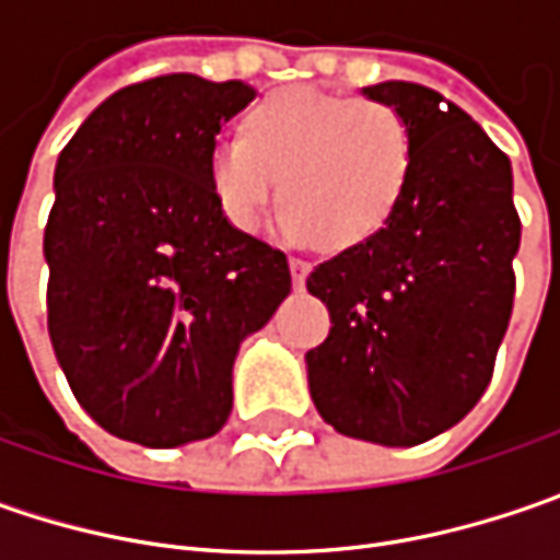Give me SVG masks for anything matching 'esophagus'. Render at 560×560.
Wrapping results in <instances>:
<instances>
[{
  "instance_id": "obj_1",
  "label": "esophagus",
  "mask_w": 560,
  "mask_h": 560,
  "mask_svg": "<svg viewBox=\"0 0 560 560\" xmlns=\"http://www.w3.org/2000/svg\"><path fill=\"white\" fill-rule=\"evenodd\" d=\"M290 270H292V287H295V290H302V287H305V277H308V270H312V265H308L305 258H290Z\"/></svg>"
}]
</instances>
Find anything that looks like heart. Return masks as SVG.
I'll use <instances>...</instances> for the list:
<instances>
[{"label":"heart","mask_w":560,"mask_h":560,"mask_svg":"<svg viewBox=\"0 0 560 560\" xmlns=\"http://www.w3.org/2000/svg\"><path fill=\"white\" fill-rule=\"evenodd\" d=\"M415 130L386 102L280 90L246 115L243 140L211 145L208 177L226 221L252 233L280 180L277 230L290 243L352 248L376 236L405 196Z\"/></svg>","instance_id":"b5f03b06"}]
</instances>
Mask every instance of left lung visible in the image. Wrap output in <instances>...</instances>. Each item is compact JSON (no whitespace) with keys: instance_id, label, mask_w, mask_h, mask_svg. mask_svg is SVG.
Wrapping results in <instances>:
<instances>
[{"instance_id":"left-lung-1","label":"left lung","mask_w":560,"mask_h":560,"mask_svg":"<svg viewBox=\"0 0 560 560\" xmlns=\"http://www.w3.org/2000/svg\"><path fill=\"white\" fill-rule=\"evenodd\" d=\"M415 130V167L386 226L317 265L308 292L330 336L305 355L317 415L336 433L420 445L480 401L514 305L521 218L508 155L420 83L361 90Z\"/></svg>"}]
</instances>
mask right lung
Wrapping results in <instances>:
<instances>
[{"mask_svg":"<svg viewBox=\"0 0 560 560\" xmlns=\"http://www.w3.org/2000/svg\"><path fill=\"white\" fill-rule=\"evenodd\" d=\"M255 90L164 74L124 86L55 164L43 236L49 339L102 430L152 448L214 436L240 342L290 295L280 248L230 224L208 177Z\"/></svg>","mask_w":560,"mask_h":560,"instance_id":"obj_1","label":"right lung"}]
</instances>
